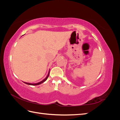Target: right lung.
I'll list each match as a JSON object with an SVG mask.
<instances>
[{
  "instance_id": "obj_1",
  "label": "right lung",
  "mask_w": 120,
  "mask_h": 120,
  "mask_svg": "<svg viewBox=\"0 0 120 120\" xmlns=\"http://www.w3.org/2000/svg\"><path fill=\"white\" fill-rule=\"evenodd\" d=\"M49 73H48V75L46 76V77L44 79H43L42 81H41V82H38V83H29V82H24L25 83H26V84L27 85H31V86H36V85H39L40 84H41V83H43V82H45L47 79H48L49 76Z\"/></svg>"
}]
</instances>
